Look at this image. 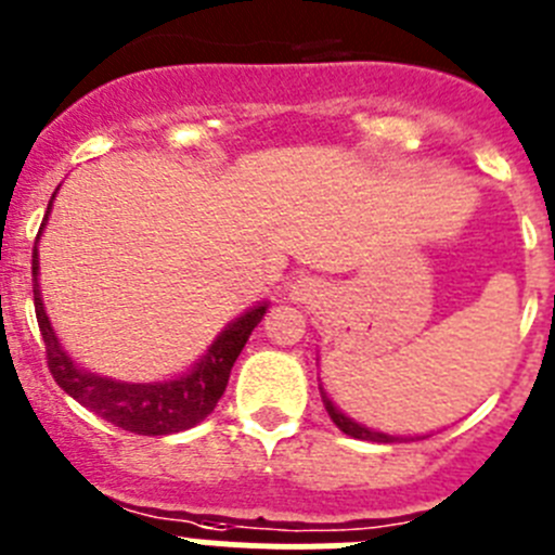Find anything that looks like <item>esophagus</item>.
<instances>
[{"label": "esophagus", "mask_w": 555, "mask_h": 555, "mask_svg": "<svg viewBox=\"0 0 555 555\" xmlns=\"http://www.w3.org/2000/svg\"><path fill=\"white\" fill-rule=\"evenodd\" d=\"M288 294H292L294 302L313 305L324 297V286H322V281L311 278V274H302V278H297V281L292 283Z\"/></svg>", "instance_id": "esophagus-1"}]
</instances>
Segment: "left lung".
<instances>
[{
  "label": "left lung",
  "mask_w": 555,
  "mask_h": 555,
  "mask_svg": "<svg viewBox=\"0 0 555 555\" xmlns=\"http://www.w3.org/2000/svg\"><path fill=\"white\" fill-rule=\"evenodd\" d=\"M324 399V406H327L330 418H333V424L338 426L344 435L349 437H358V440H371V443H393V440H404V437H396V435H385V431H377V429H369V426L358 424V421H352L349 415H344L338 410V406L333 404V401L327 399V396H322Z\"/></svg>",
  "instance_id": "8db88e82"
}]
</instances>
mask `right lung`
<instances>
[{"label": "right lung", "instance_id": "right-lung-1", "mask_svg": "<svg viewBox=\"0 0 555 555\" xmlns=\"http://www.w3.org/2000/svg\"><path fill=\"white\" fill-rule=\"evenodd\" d=\"M52 201H49V208H52ZM46 217H49V211H46ZM43 225H40V231H43ZM33 281L35 317H38V327L46 344V363H49L54 383L65 393L74 396L81 406H88L90 413L101 415L120 429L134 431V435H172V431L190 429V426L201 424L206 415H211L220 396L225 393L228 377H231L238 352L267 313V302H261L242 313L236 322L228 324L184 377L165 379V383H118V379L85 371L60 347L57 335H54L43 311V299H40L38 247L33 250Z\"/></svg>", "mask_w": 555, "mask_h": 555}]
</instances>
